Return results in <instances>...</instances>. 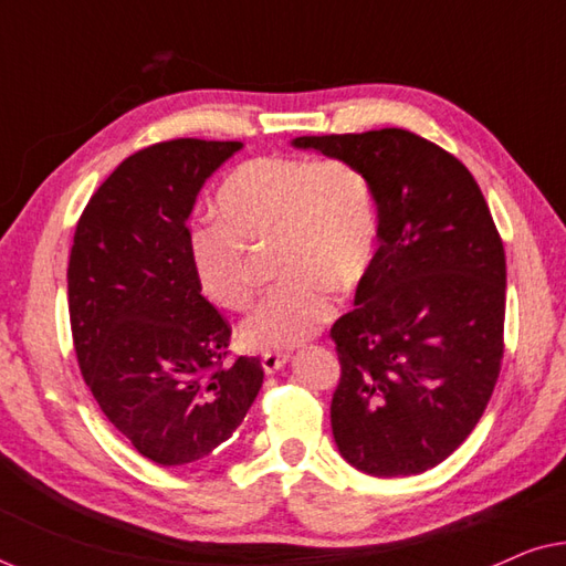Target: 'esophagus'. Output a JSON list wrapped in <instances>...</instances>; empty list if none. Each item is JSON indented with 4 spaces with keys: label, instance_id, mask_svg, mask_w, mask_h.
Returning a JSON list of instances; mask_svg holds the SVG:
<instances>
[{
    "label": "esophagus",
    "instance_id": "esophagus-1",
    "mask_svg": "<svg viewBox=\"0 0 566 566\" xmlns=\"http://www.w3.org/2000/svg\"><path fill=\"white\" fill-rule=\"evenodd\" d=\"M289 363V353H262V368L265 374H275Z\"/></svg>",
    "mask_w": 566,
    "mask_h": 566
}]
</instances>
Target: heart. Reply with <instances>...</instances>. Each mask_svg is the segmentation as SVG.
I'll return each instance as SVG.
<instances>
[{"mask_svg":"<svg viewBox=\"0 0 566 566\" xmlns=\"http://www.w3.org/2000/svg\"><path fill=\"white\" fill-rule=\"evenodd\" d=\"M221 223L190 237L200 291L242 312L258 293L250 250L275 239L283 285L242 324L252 350H291L335 312L337 293L366 281L378 252V211L368 177L345 159L258 157L231 169L213 198Z\"/></svg>","mask_w":566,"mask_h":566,"instance_id":"b5f03b06","label":"heart"}]
</instances>
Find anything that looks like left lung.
<instances>
[{
  "mask_svg": "<svg viewBox=\"0 0 566 566\" xmlns=\"http://www.w3.org/2000/svg\"><path fill=\"white\" fill-rule=\"evenodd\" d=\"M291 144L350 161L378 206L376 262L329 332L332 436L363 474H422L469 438L500 376L505 250L490 206L453 154L405 128Z\"/></svg>",
  "mask_w": 566,
  "mask_h": 566,
  "instance_id": "8db88e82",
  "label": "left lung"
}]
</instances>
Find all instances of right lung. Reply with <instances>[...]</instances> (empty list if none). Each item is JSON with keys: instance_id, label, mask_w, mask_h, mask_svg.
<instances>
[{"instance_id": "1", "label": "right lung", "mask_w": 566, "mask_h": 566, "mask_svg": "<svg viewBox=\"0 0 566 566\" xmlns=\"http://www.w3.org/2000/svg\"><path fill=\"white\" fill-rule=\"evenodd\" d=\"M242 142L175 138L120 161L90 198L69 258V316L84 384L161 467L206 461L262 386L258 358L223 363L231 327L200 296L188 219Z\"/></svg>"}]
</instances>
